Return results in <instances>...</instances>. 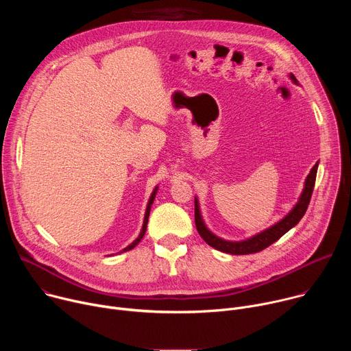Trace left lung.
Instances as JSON below:
<instances>
[{"instance_id":"8db88e82","label":"left lung","mask_w":351,"mask_h":351,"mask_svg":"<svg viewBox=\"0 0 351 351\" xmlns=\"http://www.w3.org/2000/svg\"><path fill=\"white\" fill-rule=\"evenodd\" d=\"M289 76L294 83H297V79L294 77L293 73H290ZM317 171H318V162L313 167V169L310 171V173L306 179L304 189H303L302 195H300V198H298V203L293 207V210L283 219H280L274 226L254 234L253 237H250L247 240H241V241H228V240H223V239L215 236L211 230H208V228L206 226V223L202 218V213H199L198 199L195 198L194 199V221H195L197 232L204 239L206 243H208L211 247L219 250V252H222V253H228V254H233V256H244V254H253V253L263 252L264 248L269 247L272 243L279 240L286 232H289L293 226H295L300 222V219L304 217V214L308 208V204H310L311 195H313Z\"/></svg>"}]
</instances>
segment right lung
<instances>
[{"instance_id":"obj_1","label":"right lung","mask_w":351,"mask_h":351,"mask_svg":"<svg viewBox=\"0 0 351 351\" xmlns=\"http://www.w3.org/2000/svg\"><path fill=\"white\" fill-rule=\"evenodd\" d=\"M157 190H158V187H156L154 189V191H153V194H152V197H149V199H148V204H147V210H145V214H144V222H143V228H141V232H140V234L137 236V239L132 243V244H129L126 248H123L121 253H123V252H129V250H132V248H134L138 243H140V240L143 239V236H144V233H145V229H147V222H148V217H149V210H152V204L154 203V198H156V194H157Z\"/></svg>"}]
</instances>
